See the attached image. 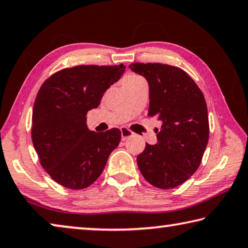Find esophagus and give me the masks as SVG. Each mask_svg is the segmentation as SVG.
Here are the masks:
<instances>
[{"instance_id":"obj_1","label":"esophagus","mask_w":248,"mask_h":248,"mask_svg":"<svg viewBox=\"0 0 248 248\" xmlns=\"http://www.w3.org/2000/svg\"><path fill=\"white\" fill-rule=\"evenodd\" d=\"M121 135H122V140H125L132 137L134 135V133L132 131H129L127 127H122L121 128Z\"/></svg>"}]
</instances>
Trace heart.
Here are the masks:
<instances>
[{
    "label": "heart",
    "mask_w": 248,
    "mask_h": 248,
    "mask_svg": "<svg viewBox=\"0 0 248 248\" xmlns=\"http://www.w3.org/2000/svg\"><path fill=\"white\" fill-rule=\"evenodd\" d=\"M144 79L141 77L137 75H128L123 79V87L127 86V84H133L136 82H140V81H143Z\"/></svg>",
    "instance_id": "heart-1"
}]
</instances>
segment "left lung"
<instances>
[{
  "label": "left lung",
  "instance_id": "left-lung-1",
  "mask_svg": "<svg viewBox=\"0 0 248 248\" xmlns=\"http://www.w3.org/2000/svg\"><path fill=\"white\" fill-rule=\"evenodd\" d=\"M147 80L148 115L161 123L157 144H146L137 165L149 184L172 189L197 171L209 140L208 108L202 91L182 69L164 63L129 64Z\"/></svg>",
  "mask_w": 248,
  "mask_h": 248
}]
</instances>
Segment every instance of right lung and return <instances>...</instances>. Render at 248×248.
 <instances>
[{
  "label": "right lung",
  "mask_w": 248,
  "mask_h": 248,
  "mask_svg": "<svg viewBox=\"0 0 248 248\" xmlns=\"http://www.w3.org/2000/svg\"><path fill=\"white\" fill-rule=\"evenodd\" d=\"M124 71L123 63L83 64L56 72L40 87L32 108V145L43 168L64 188L92 185L119 146V128L90 131L86 116Z\"/></svg>",
  "instance_id": "1"
}]
</instances>
